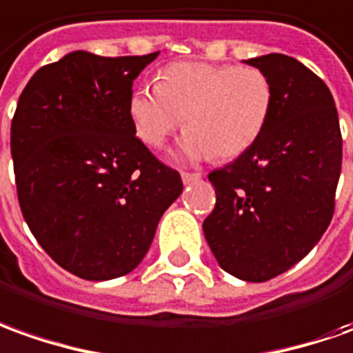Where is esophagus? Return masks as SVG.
<instances>
[{"label": "esophagus", "mask_w": 353, "mask_h": 353, "mask_svg": "<svg viewBox=\"0 0 353 353\" xmlns=\"http://www.w3.org/2000/svg\"><path fill=\"white\" fill-rule=\"evenodd\" d=\"M201 179V172H182V182L184 184H190V182H196Z\"/></svg>", "instance_id": "obj_1"}]
</instances>
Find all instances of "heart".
<instances>
[{"label":"heart","mask_w":353,"mask_h":353,"mask_svg":"<svg viewBox=\"0 0 353 353\" xmlns=\"http://www.w3.org/2000/svg\"><path fill=\"white\" fill-rule=\"evenodd\" d=\"M273 82L257 67L176 63L153 86H138L128 99L136 136L159 148L184 123L176 155L201 161L213 153L232 159L263 134L273 111Z\"/></svg>","instance_id":"obj_1"}]
</instances>
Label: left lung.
Returning a JSON list of instances; mask_svg holds the SVG:
<instances>
[{"instance_id": "left-lung-1", "label": "left lung", "mask_w": 353, "mask_h": 353, "mask_svg": "<svg viewBox=\"0 0 353 353\" xmlns=\"http://www.w3.org/2000/svg\"><path fill=\"white\" fill-rule=\"evenodd\" d=\"M246 63L273 82V111L250 150L209 172L217 200L203 234L227 273L265 283L303 259L329 227L342 134L330 90L300 61L269 53Z\"/></svg>"}]
</instances>
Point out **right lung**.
Instances as JSON below:
<instances>
[{
	"instance_id": "right-lung-1",
	"label": "right lung",
	"mask_w": 353,
	"mask_h": 353,
	"mask_svg": "<svg viewBox=\"0 0 353 353\" xmlns=\"http://www.w3.org/2000/svg\"><path fill=\"white\" fill-rule=\"evenodd\" d=\"M159 53L99 57L72 51L23 90L11 155L21 211L46 254L86 281L130 273L161 215L181 196L128 115L132 82Z\"/></svg>"
}]
</instances>
